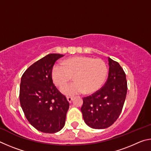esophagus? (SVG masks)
Returning <instances> with one entry per match:
<instances>
[{"instance_id":"1","label":"esophagus","mask_w":151,"mask_h":151,"mask_svg":"<svg viewBox=\"0 0 151 151\" xmlns=\"http://www.w3.org/2000/svg\"><path fill=\"white\" fill-rule=\"evenodd\" d=\"M66 99H67V101H68V102L69 103H70L71 102H72V101H73V97H70V96H67L66 97Z\"/></svg>"}]
</instances>
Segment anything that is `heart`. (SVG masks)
I'll return each instance as SVG.
<instances>
[{
	"label": "heart",
	"mask_w": 151,
	"mask_h": 151,
	"mask_svg": "<svg viewBox=\"0 0 151 151\" xmlns=\"http://www.w3.org/2000/svg\"><path fill=\"white\" fill-rule=\"evenodd\" d=\"M108 68L103 60L88 57H76L64 60L52 67L51 75L57 86H62L72 78L75 81L66 84L60 91L67 96H75L86 92L99 90L105 81Z\"/></svg>",
	"instance_id": "b5f03b06"
}]
</instances>
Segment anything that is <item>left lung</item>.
Masks as SVG:
<instances>
[{"label":"left lung","instance_id":"8db88e82","mask_svg":"<svg viewBox=\"0 0 151 151\" xmlns=\"http://www.w3.org/2000/svg\"><path fill=\"white\" fill-rule=\"evenodd\" d=\"M109 76L105 85L91 96L84 97L81 112L85 123L94 129H104L119 118L127 93V82L123 69L116 61L108 58Z\"/></svg>","mask_w":151,"mask_h":151}]
</instances>
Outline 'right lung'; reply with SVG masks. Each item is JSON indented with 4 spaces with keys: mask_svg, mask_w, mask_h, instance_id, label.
I'll return each instance as SVG.
<instances>
[{
    "mask_svg": "<svg viewBox=\"0 0 151 151\" xmlns=\"http://www.w3.org/2000/svg\"><path fill=\"white\" fill-rule=\"evenodd\" d=\"M63 55L49 54L29 66L21 77L20 103L30 124L45 133L65 126L69 103L54 85L52 66Z\"/></svg>",
    "mask_w": 151,
    "mask_h": 151,
    "instance_id": "add662e5",
    "label": "right lung"
}]
</instances>
